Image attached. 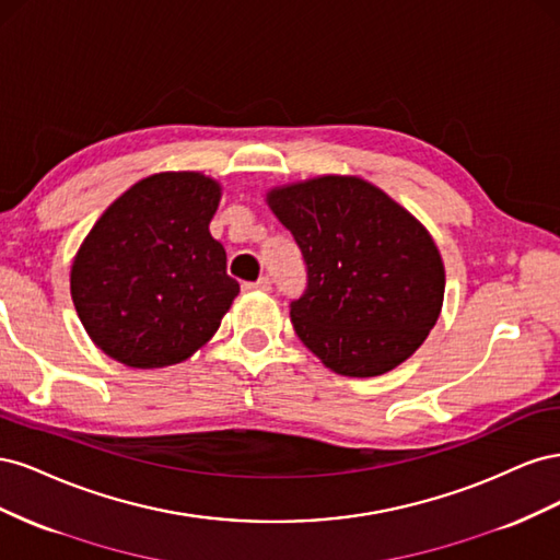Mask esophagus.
Listing matches in <instances>:
<instances>
[{
  "label": "esophagus",
  "mask_w": 560,
  "mask_h": 560,
  "mask_svg": "<svg viewBox=\"0 0 560 560\" xmlns=\"http://www.w3.org/2000/svg\"><path fill=\"white\" fill-rule=\"evenodd\" d=\"M247 292H270V280L268 278H259L257 282H245L243 284Z\"/></svg>",
  "instance_id": "esophagus-1"
}]
</instances>
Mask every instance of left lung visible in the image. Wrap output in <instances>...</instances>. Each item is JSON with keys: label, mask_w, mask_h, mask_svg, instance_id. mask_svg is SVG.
<instances>
[{"label": "left lung", "mask_w": 560, "mask_h": 560, "mask_svg": "<svg viewBox=\"0 0 560 560\" xmlns=\"http://www.w3.org/2000/svg\"><path fill=\"white\" fill-rule=\"evenodd\" d=\"M266 202L306 259L308 290L290 308L303 346L352 378L409 360L444 303V261L430 231L354 175L276 186Z\"/></svg>", "instance_id": "left-lung-1"}]
</instances>
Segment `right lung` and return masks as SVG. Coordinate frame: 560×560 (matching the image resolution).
Segmentation results:
<instances>
[{
    "mask_svg": "<svg viewBox=\"0 0 560 560\" xmlns=\"http://www.w3.org/2000/svg\"><path fill=\"white\" fill-rule=\"evenodd\" d=\"M222 186L202 173L132 184L83 238L70 292L91 341L132 369L173 366L206 346L238 296L210 222Z\"/></svg>",
    "mask_w": 560,
    "mask_h": 560,
    "instance_id": "add662e5",
    "label": "right lung"
}]
</instances>
